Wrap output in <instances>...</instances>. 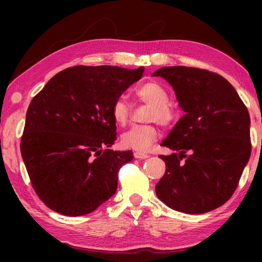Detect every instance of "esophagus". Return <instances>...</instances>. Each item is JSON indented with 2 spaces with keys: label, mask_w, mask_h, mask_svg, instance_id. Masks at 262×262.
Here are the masks:
<instances>
[{
  "label": "esophagus",
  "mask_w": 262,
  "mask_h": 262,
  "mask_svg": "<svg viewBox=\"0 0 262 262\" xmlns=\"http://www.w3.org/2000/svg\"><path fill=\"white\" fill-rule=\"evenodd\" d=\"M134 157L137 158V159H145V158L149 157V155L148 154H144V152L136 151V152H134Z\"/></svg>",
  "instance_id": "esophagus-1"
}]
</instances>
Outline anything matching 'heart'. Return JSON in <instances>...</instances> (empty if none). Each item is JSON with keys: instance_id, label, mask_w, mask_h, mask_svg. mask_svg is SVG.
<instances>
[{"instance_id": "heart-1", "label": "heart", "mask_w": 262, "mask_h": 262, "mask_svg": "<svg viewBox=\"0 0 262 262\" xmlns=\"http://www.w3.org/2000/svg\"><path fill=\"white\" fill-rule=\"evenodd\" d=\"M135 96L142 103L150 105L147 121H156L163 127H168L176 121L177 112L168 104L167 91L161 84L150 81L136 88ZM114 122L119 126H126L130 119V106L125 99L119 98L111 107ZM159 130L156 125L134 126L121 136V143L127 149L136 151H147L158 140Z\"/></svg>"}]
</instances>
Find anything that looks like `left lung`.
Returning a JSON list of instances; mask_svg holds the SVG:
<instances>
[{"mask_svg": "<svg viewBox=\"0 0 262 262\" xmlns=\"http://www.w3.org/2000/svg\"><path fill=\"white\" fill-rule=\"evenodd\" d=\"M152 76L171 84L185 111L161 144L174 152L159 156L166 170L157 196L186 214L214 210L232 196L251 156L247 107L227 79L209 70L176 66Z\"/></svg>", "mask_w": 262, "mask_h": 262, "instance_id": "1", "label": "left lung"}]
</instances>
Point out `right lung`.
Segmentation results:
<instances>
[{"mask_svg":"<svg viewBox=\"0 0 262 262\" xmlns=\"http://www.w3.org/2000/svg\"><path fill=\"white\" fill-rule=\"evenodd\" d=\"M143 72L76 66L33 97L20 152L34 192L50 209L86 215L117 192L118 172L133 151L108 149L117 140L111 107Z\"/></svg>","mask_w":262,"mask_h":262,"instance_id":"1","label":"right lung"}]
</instances>
